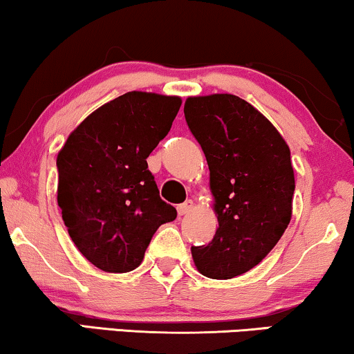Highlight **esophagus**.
<instances>
[{
  "mask_svg": "<svg viewBox=\"0 0 354 354\" xmlns=\"http://www.w3.org/2000/svg\"><path fill=\"white\" fill-rule=\"evenodd\" d=\"M192 209H194V203H192L191 199H187L183 204L178 205V214H180V216H187Z\"/></svg>",
  "mask_w": 354,
  "mask_h": 354,
  "instance_id": "34e87169",
  "label": "esophagus"
}]
</instances>
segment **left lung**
<instances>
[{
	"mask_svg": "<svg viewBox=\"0 0 354 354\" xmlns=\"http://www.w3.org/2000/svg\"><path fill=\"white\" fill-rule=\"evenodd\" d=\"M187 127L210 171L218 227L191 247L201 274L230 279L261 263L288 229L296 189L290 150L259 111L234 95L187 97Z\"/></svg>",
	"mask_w": 354,
	"mask_h": 354,
	"instance_id": "left-lung-1",
	"label": "left lung"
}]
</instances>
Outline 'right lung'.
Segmentation results:
<instances>
[{
  "label": "right lung",
  "mask_w": 354,
  "mask_h": 354,
  "mask_svg": "<svg viewBox=\"0 0 354 354\" xmlns=\"http://www.w3.org/2000/svg\"><path fill=\"white\" fill-rule=\"evenodd\" d=\"M180 107L178 96L125 93L89 114L58 151L62 218L80 253L102 271L136 270L156 229L176 218L147 158Z\"/></svg>",
  "instance_id": "obj_1"
}]
</instances>
